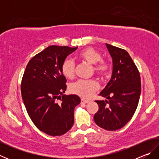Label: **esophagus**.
<instances>
[{"mask_svg": "<svg viewBox=\"0 0 159 159\" xmlns=\"http://www.w3.org/2000/svg\"><path fill=\"white\" fill-rule=\"evenodd\" d=\"M88 102H89V101H88V100H85V99H81V103L82 104H88Z\"/></svg>", "mask_w": 159, "mask_h": 159, "instance_id": "34e87169", "label": "esophagus"}]
</instances>
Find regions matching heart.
I'll return each mask as SVG.
<instances>
[{"mask_svg": "<svg viewBox=\"0 0 159 159\" xmlns=\"http://www.w3.org/2000/svg\"><path fill=\"white\" fill-rule=\"evenodd\" d=\"M80 60L90 64H94L93 70L95 74L101 78L107 77L111 72V65L102 58L99 52L93 48H87L79 54ZM61 73L66 79H73L75 76V64L74 61L65 60L61 64ZM99 88L98 82L93 80H79L70 85V91L75 95L84 99L90 98Z\"/></svg>", "mask_w": 159, "mask_h": 159, "instance_id": "heart-1", "label": "heart"}]
</instances>
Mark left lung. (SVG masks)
Wrapping results in <instances>:
<instances>
[{"label":"left lung","mask_w":159,"mask_h":159,"mask_svg":"<svg viewBox=\"0 0 159 159\" xmlns=\"http://www.w3.org/2000/svg\"><path fill=\"white\" fill-rule=\"evenodd\" d=\"M113 61L111 80L99 95L107 100H96L99 110L94 116L97 125L107 130H116L133 116L141 93L140 75L127 51L106 43Z\"/></svg>","instance_id":"obj_1"}]
</instances>
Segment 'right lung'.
Here are the masks:
<instances>
[{"label": "right lung", "mask_w": 159, "mask_h": 159, "mask_svg": "<svg viewBox=\"0 0 159 159\" xmlns=\"http://www.w3.org/2000/svg\"><path fill=\"white\" fill-rule=\"evenodd\" d=\"M78 48L50 45L29 61L21 83L22 99L34 125L51 136L68 132L74 122L75 107L80 102L76 95H65L66 79L61 64ZM60 99V102H57Z\"/></svg>", "instance_id": "obj_1"}]
</instances>
